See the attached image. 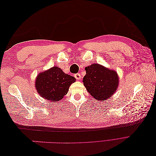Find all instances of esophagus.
Wrapping results in <instances>:
<instances>
[{
	"instance_id": "1",
	"label": "esophagus",
	"mask_w": 156,
	"mask_h": 156,
	"mask_svg": "<svg viewBox=\"0 0 156 156\" xmlns=\"http://www.w3.org/2000/svg\"><path fill=\"white\" fill-rule=\"evenodd\" d=\"M74 76H75V79H77V80L81 79V74H80V73H76V74H75Z\"/></svg>"
}]
</instances>
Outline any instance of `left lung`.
<instances>
[{
	"label": "left lung",
	"instance_id": "obj_1",
	"mask_svg": "<svg viewBox=\"0 0 156 156\" xmlns=\"http://www.w3.org/2000/svg\"><path fill=\"white\" fill-rule=\"evenodd\" d=\"M85 70L87 73L83 81L84 86L94 99L105 100L115 93L119 84L115 71L98 64L89 66Z\"/></svg>",
	"mask_w": 156,
	"mask_h": 156
}]
</instances>
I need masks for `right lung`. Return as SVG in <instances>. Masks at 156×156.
Wrapping results in <instances>:
<instances>
[{"mask_svg": "<svg viewBox=\"0 0 156 156\" xmlns=\"http://www.w3.org/2000/svg\"><path fill=\"white\" fill-rule=\"evenodd\" d=\"M76 79L54 66L37 75L35 87L41 97L50 101H58L66 95L69 87Z\"/></svg>", "mask_w": 156, "mask_h": 156, "instance_id": "1", "label": "right lung"}]
</instances>
